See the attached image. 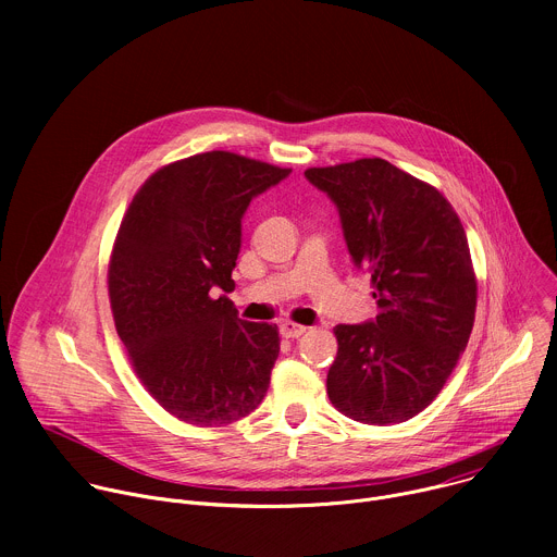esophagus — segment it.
Segmentation results:
<instances>
[{"label":"esophagus","mask_w":557,"mask_h":557,"mask_svg":"<svg viewBox=\"0 0 557 557\" xmlns=\"http://www.w3.org/2000/svg\"><path fill=\"white\" fill-rule=\"evenodd\" d=\"M280 333H282L286 339H297V337H301V335L306 333V326L295 324V322H284V324H280Z\"/></svg>","instance_id":"obj_1"}]
</instances>
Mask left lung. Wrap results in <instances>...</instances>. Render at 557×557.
<instances>
[{"label": "left lung", "instance_id": "1", "mask_svg": "<svg viewBox=\"0 0 557 557\" xmlns=\"http://www.w3.org/2000/svg\"><path fill=\"white\" fill-rule=\"evenodd\" d=\"M304 176L335 202L379 306L376 320L335 326L329 399L359 423H404L436 399L473 329L479 288L465 228L438 189L383 158Z\"/></svg>", "mask_w": 557, "mask_h": 557}]
</instances>
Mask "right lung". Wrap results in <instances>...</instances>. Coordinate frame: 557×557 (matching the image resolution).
Returning <instances> with one entry per match:
<instances>
[{"instance_id":"right-lung-1","label":"right lung","mask_w":557,"mask_h":557,"mask_svg":"<svg viewBox=\"0 0 557 557\" xmlns=\"http://www.w3.org/2000/svg\"><path fill=\"white\" fill-rule=\"evenodd\" d=\"M288 174L205 151L151 174L123 215L108 271L114 326L140 383L185 423L240 421L269 389L277 326L240 320L226 293L249 202Z\"/></svg>"}]
</instances>
